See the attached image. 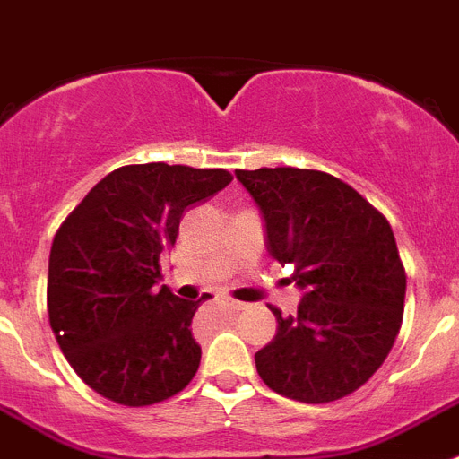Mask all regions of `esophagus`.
<instances>
[{
  "mask_svg": "<svg viewBox=\"0 0 459 459\" xmlns=\"http://www.w3.org/2000/svg\"><path fill=\"white\" fill-rule=\"evenodd\" d=\"M229 307H230V310H233V313H240V310H245V303L229 301Z\"/></svg>",
  "mask_w": 459,
  "mask_h": 459,
  "instance_id": "1",
  "label": "esophagus"
}]
</instances>
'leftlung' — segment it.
Wrapping results in <instances>:
<instances>
[{
	"label": "left lung",
	"instance_id": "8db88e82",
	"mask_svg": "<svg viewBox=\"0 0 459 459\" xmlns=\"http://www.w3.org/2000/svg\"><path fill=\"white\" fill-rule=\"evenodd\" d=\"M265 221L268 252L294 265L299 313L254 354L273 392L329 403L359 390L394 345L406 271L390 221L350 184L322 170H236Z\"/></svg>",
	"mask_w": 459,
	"mask_h": 459
}]
</instances>
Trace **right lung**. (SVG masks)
Returning <instances> with one entry per match:
<instances>
[{
  "mask_svg": "<svg viewBox=\"0 0 459 459\" xmlns=\"http://www.w3.org/2000/svg\"><path fill=\"white\" fill-rule=\"evenodd\" d=\"M223 168L142 163L100 179L53 238L48 322L88 387L121 406L179 394L200 367L191 322L200 301L156 289L188 205L229 186Z\"/></svg>",
  "mask_w": 459,
  "mask_h": 459,
  "instance_id": "right-lung-1",
  "label": "right lung"
}]
</instances>
